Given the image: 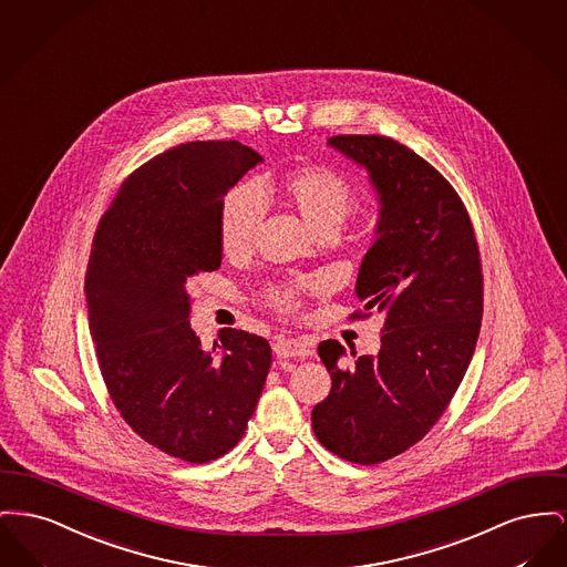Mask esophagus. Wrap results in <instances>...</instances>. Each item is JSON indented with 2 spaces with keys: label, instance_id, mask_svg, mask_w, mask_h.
<instances>
[{
  "label": "esophagus",
  "instance_id": "1",
  "mask_svg": "<svg viewBox=\"0 0 567 567\" xmlns=\"http://www.w3.org/2000/svg\"><path fill=\"white\" fill-rule=\"evenodd\" d=\"M272 352L277 358H307L311 357V348L298 339H277L272 343Z\"/></svg>",
  "mask_w": 567,
  "mask_h": 567
}]
</instances>
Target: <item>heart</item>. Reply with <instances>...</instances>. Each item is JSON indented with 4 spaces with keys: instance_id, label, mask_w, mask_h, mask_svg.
I'll use <instances>...</instances> for the list:
<instances>
[{
    "instance_id": "heart-1",
    "label": "heart",
    "mask_w": 567,
    "mask_h": 567,
    "mask_svg": "<svg viewBox=\"0 0 567 567\" xmlns=\"http://www.w3.org/2000/svg\"><path fill=\"white\" fill-rule=\"evenodd\" d=\"M279 192L318 237L337 235L354 207L352 183L328 166L300 168L281 181ZM265 210V194L256 185H239L224 198L217 221L224 256L240 258L251 251ZM267 300L279 313H292L298 309V288H272Z\"/></svg>"
}]
</instances>
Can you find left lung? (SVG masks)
Masks as SVG:
<instances>
[{
	"instance_id": "left-lung-1",
	"label": "left lung",
	"mask_w": 567,
	"mask_h": 567,
	"mask_svg": "<svg viewBox=\"0 0 567 567\" xmlns=\"http://www.w3.org/2000/svg\"><path fill=\"white\" fill-rule=\"evenodd\" d=\"M328 145L352 157L380 194L378 239L362 258L357 295L384 316L378 357L322 341L332 388L311 412L322 446L378 465L420 442L446 412L476 350L482 262L474 226L454 187L417 153L378 134H343Z\"/></svg>"
}]
</instances>
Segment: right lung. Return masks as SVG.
I'll return each instance as SVG.
<instances>
[{"label": "right lung", "mask_w": 567, "mask_h": 567, "mask_svg": "<svg viewBox=\"0 0 567 567\" xmlns=\"http://www.w3.org/2000/svg\"><path fill=\"white\" fill-rule=\"evenodd\" d=\"M262 157L237 141L185 143L121 183L97 221L85 295L95 357L121 417L151 446L209 463L237 446L267 382V339L189 327L192 277L221 265L224 196ZM219 348V346H217Z\"/></svg>", "instance_id": "add662e5"}]
</instances>
